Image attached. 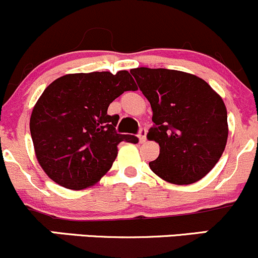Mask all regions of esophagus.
<instances>
[{
  "instance_id": "34e87169",
  "label": "esophagus",
  "mask_w": 258,
  "mask_h": 258,
  "mask_svg": "<svg viewBox=\"0 0 258 258\" xmlns=\"http://www.w3.org/2000/svg\"><path fill=\"white\" fill-rule=\"evenodd\" d=\"M146 136H147V130L146 128H142L140 131V135H138V140H140V143H145L146 142Z\"/></svg>"
}]
</instances>
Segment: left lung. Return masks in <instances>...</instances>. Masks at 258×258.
<instances>
[{
  "label": "left lung",
  "instance_id": "8db88e82",
  "mask_svg": "<svg viewBox=\"0 0 258 258\" xmlns=\"http://www.w3.org/2000/svg\"><path fill=\"white\" fill-rule=\"evenodd\" d=\"M131 74L153 111L154 127L147 137L159 145V156L150 162L152 172L177 185L204 178L220 159L229 136L220 95L185 72L137 68Z\"/></svg>",
  "mask_w": 258,
  "mask_h": 258
}]
</instances>
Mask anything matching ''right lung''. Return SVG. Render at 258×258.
<instances>
[{
    "mask_svg": "<svg viewBox=\"0 0 258 258\" xmlns=\"http://www.w3.org/2000/svg\"><path fill=\"white\" fill-rule=\"evenodd\" d=\"M137 90L127 70L77 73L58 78L45 88L29 120L37 161L45 174L72 190L93 186L108 172L122 141L116 134L118 115L108 105L124 91Z\"/></svg>",
    "mask_w": 258,
    "mask_h": 258,
    "instance_id": "add662e5",
    "label": "right lung"
}]
</instances>
